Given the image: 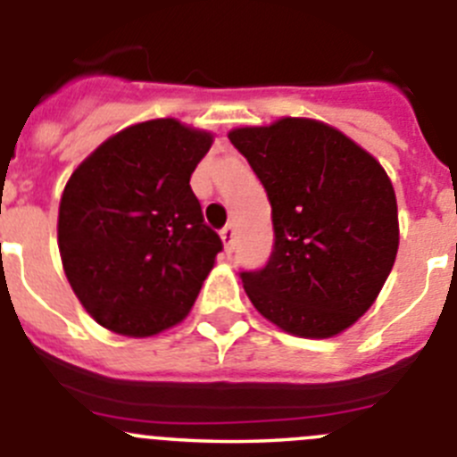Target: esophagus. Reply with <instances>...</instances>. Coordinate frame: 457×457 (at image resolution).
Here are the masks:
<instances>
[{
  "instance_id": "esophagus-1",
  "label": "esophagus",
  "mask_w": 457,
  "mask_h": 457,
  "mask_svg": "<svg viewBox=\"0 0 457 457\" xmlns=\"http://www.w3.org/2000/svg\"><path fill=\"white\" fill-rule=\"evenodd\" d=\"M221 240H224L226 251L231 253L233 246H236V226H233V224H226L224 228H221Z\"/></svg>"
}]
</instances>
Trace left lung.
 Listing matches in <instances>:
<instances>
[{
  "label": "left lung",
  "instance_id": "8db88e82",
  "mask_svg": "<svg viewBox=\"0 0 457 457\" xmlns=\"http://www.w3.org/2000/svg\"><path fill=\"white\" fill-rule=\"evenodd\" d=\"M271 204L274 246L240 271L262 317L299 337H333L370 311L399 249L392 181L374 156L317 120L228 133Z\"/></svg>",
  "mask_w": 457,
  "mask_h": 457
}]
</instances>
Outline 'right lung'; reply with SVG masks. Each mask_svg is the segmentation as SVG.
Wrapping results in <instances>:
<instances>
[{
  "mask_svg": "<svg viewBox=\"0 0 457 457\" xmlns=\"http://www.w3.org/2000/svg\"><path fill=\"white\" fill-rule=\"evenodd\" d=\"M211 145V133L171 117L133 124L67 181L58 208L62 270L104 328L146 337L190 312L224 249L190 187Z\"/></svg>",
  "mask_w": 457,
  "mask_h": 457,
  "instance_id": "obj_1",
  "label": "right lung"
}]
</instances>
